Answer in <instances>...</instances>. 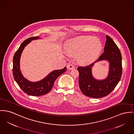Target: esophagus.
Segmentation results:
<instances>
[{
	"label": "esophagus",
	"mask_w": 134,
	"mask_h": 134,
	"mask_svg": "<svg viewBox=\"0 0 134 134\" xmlns=\"http://www.w3.org/2000/svg\"><path fill=\"white\" fill-rule=\"evenodd\" d=\"M67 69L69 70H72L74 68V66L71 64H68L67 66Z\"/></svg>",
	"instance_id": "34e87169"
}]
</instances>
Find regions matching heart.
I'll return each mask as SVG.
<instances>
[{"instance_id": "obj_1", "label": "heart", "mask_w": 134, "mask_h": 134, "mask_svg": "<svg viewBox=\"0 0 134 134\" xmlns=\"http://www.w3.org/2000/svg\"><path fill=\"white\" fill-rule=\"evenodd\" d=\"M100 40L91 36L76 37L68 41L65 49L70 55H78L79 61L83 64L93 62L102 49Z\"/></svg>"}]
</instances>
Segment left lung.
<instances>
[{"label":"left lung","mask_w":134,"mask_h":134,"mask_svg":"<svg viewBox=\"0 0 134 134\" xmlns=\"http://www.w3.org/2000/svg\"><path fill=\"white\" fill-rule=\"evenodd\" d=\"M104 52L99 58L87 66H79V83L82 93L92 98H101L111 92L120 80L122 75V57L118 46L109 36H106ZM103 60L109 63V71L105 79L98 80L92 76V68L96 62Z\"/></svg>","instance_id":"1"}]
</instances>
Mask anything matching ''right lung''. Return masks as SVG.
<instances>
[{
	"instance_id": "obj_1",
	"label": "right lung",
	"mask_w": 134,
	"mask_h": 134,
	"mask_svg": "<svg viewBox=\"0 0 134 134\" xmlns=\"http://www.w3.org/2000/svg\"><path fill=\"white\" fill-rule=\"evenodd\" d=\"M39 39H40L39 37H34L28 38L23 42L18 49L15 52L13 60V73L14 80L24 92L31 96H41L49 92L58 77L66 71V67L62 69L52 71L45 78L36 82L29 81L23 76L20 69L21 54L24 47L31 40Z\"/></svg>"
}]
</instances>
